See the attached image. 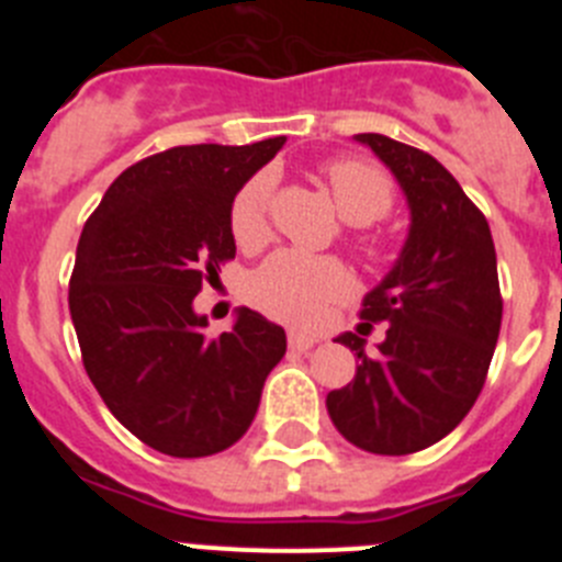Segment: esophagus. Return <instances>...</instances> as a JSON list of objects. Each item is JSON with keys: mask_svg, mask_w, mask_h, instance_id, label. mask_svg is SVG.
Segmentation results:
<instances>
[{"mask_svg": "<svg viewBox=\"0 0 562 562\" xmlns=\"http://www.w3.org/2000/svg\"><path fill=\"white\" fill-rule=\"evenodd\" d=\"M317 342L315 335H304V331H290V346L295 351H310Z\"/></svg>", "mask_w": 562, "mask_h": 562, "instance_id": "obj_1", "label": "esophagus"}]
</instances>
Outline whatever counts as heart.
Returning <instances> with one entry per match:
<instances>
[{
  "mask_svg": "<svg viewBox=\"0 0 562 562\" xmlns=\"http://www.w3.org/2000/svg\"><path fill=\"white\" fill-rule=\"evenodd\" d=\"M324 177L340 216L355 225L351 247L369 265H389V238L366 231V225L380 222L394 207L396 188L389 173L362 160H335L324 168ZM272 191V173H256L236 193L231 205V233L241 250H258L270 241ZM349 295L351 276L337 258L304 256L295 250H281L267 258L247 281L250 304L292 326H317L331 304Z\"/></svg>",
  "mask_w": 562,
  "mask_h": 562,
  "instance_id": "1",
  "label": "heart"
}]
</instances>
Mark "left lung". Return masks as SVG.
<instances>
[{"label":"left lung","mask_w":562,"mask_h":562,"mask_svg":"<svg viewBox=\"0 0 562 562\" xmlns=\"http://www.w3.org/2000/svg\"><path fill=\"white\" fill-rule=\"evenodd\" d=\"M357 140L394 171L411 205L400 261L362 297L360 331L385 324L380 355L340 335L357 355L355 380L326 396L335 428L360 450L408 456L430 448L470 414L501 331L493 233L453 173L422 148L385 134Z\"/></svg>","instance_id":"1"}]
</instances>
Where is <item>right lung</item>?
Instances as JSON below:
<instances>
[{"label":"right lung","instance_id":"1","mask_svg":"<svg viewBox=\"0 0 562 562\" xmlns=\"http://www.w3.org/2000/svg\"><path fill=\"white\" fill-rule=\"evenodd\" d=\"M284 137L177 146L134 162L83 225L69 315L101 400L143 445L202 459L250 428L286 335L252 310L205 335L202 284L236 258L231 205Z\"/></svg>","mask_w":562,"mask_h":562}]
</instances>
